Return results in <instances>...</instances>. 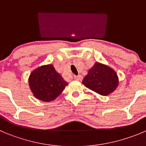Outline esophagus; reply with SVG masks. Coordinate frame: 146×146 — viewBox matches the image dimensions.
<instances>
[{
	"label": "esophagus",
	"instance_id": "1",
	"mask_svg": "<svg viewBox=\"0 0 146 146\" xmlns=\"http://www.w3.org/2000/svg\"><path fill=\"white\" fill-rule=\"evenodd\" d=\"M74 79L76 81H81L83 79V76L81 75H78V76H74Z\"/></svg>",
	"mask_w": 146,
	"mask_h": 146
}]
</instances>
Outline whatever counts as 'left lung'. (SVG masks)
Masks as SVG:
<instances>
[{
	"label": "left lung",
	"instance_id": "1",
	"mask_svg": "<svg viewBox=\"0 0 146 146\" xmlns=\"http://www.w3.org/2000/svg\"><path fill=\"white\" fill-rule=\"evenodd\" d=\"M82 84L86 88L102 96H107L117 88L119 78L116 72L111 68L96 62L88 70Z\"/></svg>",
	"mask_w": 146,
	"mask_h": 146
}]
</instances>
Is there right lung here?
Masks as SVG:
<instances>
[{
  "label": "right lung",
  "instance_id": "right-lung-1",
  "mask_svg": "<svg viewBox=\"0 0 146 146\" xmlns=\"http://www.w3.org/2000/svg\"><path fill=\"white\" fill-rule=\"evenodd\" d=\"M68 84L51 64L39 67L29 77L31 92L35 98L42 102L54 100Z\"/></svg>",
  "mask_w": 146,
  "mask_h": 146
}]
</instances>
